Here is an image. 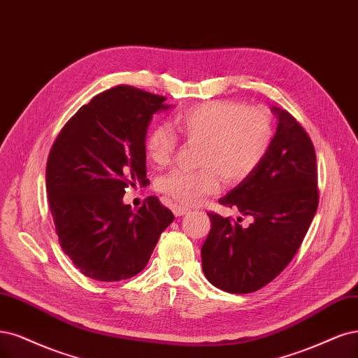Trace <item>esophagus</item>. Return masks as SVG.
<instances>
[{"label": "esophagus", "mask_w": 358, "mask_h": 358, "mask_svg": "<svg viewBox=\"0 0 358 358\" xmlns=\"http://www.w3.org/2000/svg\"><path fill=\"white\" fill-rule=\"evenodd\" d=\"M189 208L188 207H183L179 204H171V212H173L175 216H183L185 213H188Z\"/></svg>", "instance_id": "34e87169"}]
</instances>
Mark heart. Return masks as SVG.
Returning <instances> with one entry per match:
<instances>
[{
	"label": "heart",
	"instance_id": "1",
	"mask_svg": "<svg viewBox=\"0 0 358 358\" xmlns=\"http://www.w3.org/2000/svg\"><path fill=\"white\" fill-rule=\"evenodd\" d=\"M175 129L189 142H201L199 170H171L157 188L182 206L200 204L220 189L222 175L241 182L261 167L274 142V122L264 109L241 102L212 101L179 113ZM178 148V134L167 124L155 126L145 139V152L157 167L167 166Z\"/></svg>",
	"mask_w": 358,
	"mask_h": 358
}]
</instances>
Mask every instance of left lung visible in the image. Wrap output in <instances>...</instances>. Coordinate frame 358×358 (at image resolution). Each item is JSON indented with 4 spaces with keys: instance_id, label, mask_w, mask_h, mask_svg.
<instances>
[{
    "instance_id": "left-lung-1",
    "label": "left lung",
    "mask_w": 358,
    "mask_h": 358,
    "mask_svg": "<svg viewBox=\"0 0 358 358\" xmlns=\"http://www.w3.org/2000/svg\"><path fill=\"white\" fill-rule=\"evenodd\" d=\"M274 113L278 127L265 162L219 200L253 222L241 227V217L207 213L212 228L201 248L203 271L228 293H252L273 281L299 250L318 207L313 141L286 109Z\"/></svg>"
}]
</instances>
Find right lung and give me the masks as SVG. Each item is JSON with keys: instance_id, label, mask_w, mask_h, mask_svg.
<instances>
[{"instance_id": "obj_1", "label": "right lung", "mask_w": 358, "mask_h": 358, "mask_svg": "<svg viewBox=\"0 0 358 358\" xmlns=\"http://www.w3.org/2000/svg\"><path fill=\"white\" fill-rule=\"evenodd\" d=\"M164 96L120 84L83 105L55 139L45 169L48 206L62 250L80 273L121 281L146 266L175 216L157 196L136 212L127 187L146 178L145 134Z\"/></svg>"}]
</instances>
